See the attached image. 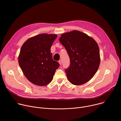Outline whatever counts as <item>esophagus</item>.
<instances>
[{
	"instance_id": "esophagus-1",
	"label": "esophagus",
	"mask_w": 121,
	"mask_h": 121,
	"mask_svg": "<svg viewBox=\"0 0 121 121\" xmlns=\"http://www.w3.org/2000/svg\"><path fill=\"white\" fill-rule=\"evenodd\" d=\"M58 62H59V64H60V65H61L62 64V60H59Z\"/></svg>"
}]
</instances>
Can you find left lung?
Returning a JSON list of instances; mask_svg holds the SVG:
<instances>
[{
  "mask_svg": "<svg viewBox=\"0 0 121 121\" xmlns=\"http://www.w3.org/2000/svg\"><path fill=\"white\" fill-rule=\"evenodd\" d=\"M59 41L70 58V65L65 70L68 80L75 85L88 82L96 74L100 64L99 50L96 42L76 30L62 34Z\"/></svg>",
  "mask_w": 121,
  "mask_h": 121,
  "instance_id": "left-lung-1",
  "label": "left lung"
}]
</instances>
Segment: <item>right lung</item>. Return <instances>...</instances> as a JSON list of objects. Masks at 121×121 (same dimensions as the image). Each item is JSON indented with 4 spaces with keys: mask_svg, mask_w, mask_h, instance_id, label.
<instances>
[{
    "mask_svg": "<svg viewBox=\"0 0 121 121\" xmlns=\"http://www.w3.org/2000/svg\"><path fill=\"white\" fill-rule=\"evenodd\" d=\"M57 36L54 34H38L28 39L21 47L19 65L26 78L34 85L48 84L59 66L53 59L50 50Z\"/></svg>",
    "mask_w": 121,
    "mask_h": 121,
    "instance_id": "add662e5",
    "label": "right lung"
}]
</instances>
